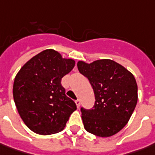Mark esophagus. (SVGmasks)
<instances>
[{"label":"esophagus","mask_w":155,"mask_h":155,"mask_svg":"<svg viewBox=\"0 0 155 155\" xmlns=\"http://www.w3.org/2000/svg\"><path fill=\"white\" fill-rule=\"evenodd\" d=\"M75 104H76V105H77L78 108H79V107L81 106V101H80L79 99H77V100H75Z\"/></svg>","instance_id":"34e87169"}]
</instances>
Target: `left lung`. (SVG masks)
<instances>
[{
	"instance_id": "1",
	"label": "left lung",
	"mask_w": 155,
	"mask_h": 155,
	"mask_svg": "<svg viewBox=\"0 0 155 155\" xmlns=\"http://www.w3.org/2000/svg\"><path fill=\"white\" fill-rule=\"evenodd\" d=\"M77 67L88 79L95 96L92 109L81 108L84 128L99 137L117 134L126 125L136 108L137 84L134 75L109 59L90 64L80 61Z\"/></svg>"
}]
</instances>
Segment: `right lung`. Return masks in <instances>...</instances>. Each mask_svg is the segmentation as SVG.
Returning <instances> with one entry per match:
<instances>
[{
  "instance_id": "add662e5",
  "label": "right lung",
  "mask_w": 155,
  "mask_h": 155,
  "mask_svg": "<svg viewBox=\"0 0 155 155\" xmlns=\"http://www.w3.org/2000/svg\"><path fill=\"white\" fill-rule=\"evenodd\" d=\"M75 61L64 59L54 50L33 56L14 79V99L25 125L47 136L61 131L76 104L65 94L61 78L72 70Z\"/></svg>"
}]
</instances>
